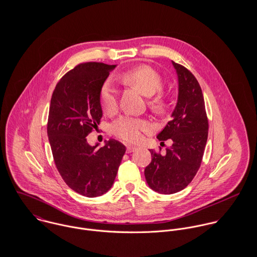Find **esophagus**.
Masks as SVG:
<instances>
[{"mask_svg":"<svg viewBox=\"0 0 257 257\" xmlns=\"http://www.w3.org/2000/svg\"><path fill=\"white\" fill-rule=\"evenodd\" d=\"M136 150H137V147H134V146H127L126 147V153H132Z\"/></svg>","mask_w":257,"mask_h":257,"instance_id":"1","label":"esophagus"}]
</instances>
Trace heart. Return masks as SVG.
Wrapping results in <instances>:
<instances>
[{
  "mask_svg": "<svg viewBox=\"0 0 257 257\" xmlns=\"http://www.w3.org/2000/svg\"><path fill=\"white\" fill-rule=\"evenodd\" d=\"M121 78L136 86L144 95L152 96L162 88V78L155 69L148 65H140L126 70ZM100 102L106 112H113L117 107V90L110 81H106L100 89ZM162 97L159 95L153 100V105L160 107ZM152 130V124L144 118L132 115H121L110 124V133L117 139L127 142H139L144 133Z\"/></svg>",
  "mask_w": 257,
  "mask_h": 257,
  "instance_id": "b5f03b06",
  "label": "heart"
}]
</instances>
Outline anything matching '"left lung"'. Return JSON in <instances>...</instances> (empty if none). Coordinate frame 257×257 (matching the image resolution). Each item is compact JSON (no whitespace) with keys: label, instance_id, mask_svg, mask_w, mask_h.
<instances>
[{"label":"left lung","instance_id":"obj_1","mask_svg":"<svg viewBox=\"0 0 257 257\" xmlns=\"http://www.w3.org/2000/svg\"><path fill=\"white\" fill-rule=\"evenodd\" d=\"M178 77L176 107L165 127L157 135L161 142L171 140L164 155L150 149L151 162L146 167L148 186L160 194H174L195 177L208 140L209 122L202 89L187 68L172 61Z\"/></svg>","mask_w":257,"mask_h":257}]
</instances>
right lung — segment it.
Masks as SVG:
<instances>
[{
	"instance_id": "right-lung-1",
	"label": "right lung",
	"mask_w": 257,
	"mask_h": 257,
	"mask_svg": "<svg viewBox=\"0 0 257 257\" xmlns=\"http://www.w3.org/2000/svg\"><path fill=\"white\" fill-rule=\"evenodd\" d=\"M114 67L100 62L77 65L59 80L50 101L47 136L56 168L69 188L89 198L110 190L125 152L117 141L99 148L86 139L100 124V89Z\"/></svg>"
}]
</instances>
